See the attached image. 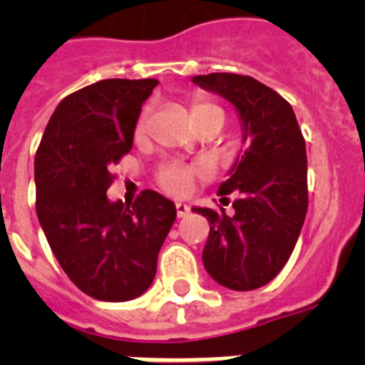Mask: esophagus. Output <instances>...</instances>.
Masks as SVG:
<instances>
[{
  "instance_id": "34e87169",
  "label": "esophagus",
  "mask_w": 365,
  "mask_h": 365,
  "mask_svg": "<svg viewBox=\"0 0 365 365\" xmlns=\"http://www.w3.org/2000/svg\"><path fill=\"white\" fill-rule=\"evenodd\" d=\"M176 214L178 217H185L189 214V206L183 202H176Z\"/></svg>"
}]
</instances>
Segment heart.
<instances>
[{"instance_id":"1","label":"heart","mask_w":365,"mask_h":365,"mask_svg":"<svg viewBox=\"0 0 365 365\" xmlns=\"http://www.w3.org/2000/svg\"><path fill=\"white\" fill-rule=\"evenodd\" d=\"M189 113H191V119L193 123H199L206 117H222L223 111L222 108L210 100L197 98L191 102L189 106ZM149 117H151V106H145L140 111L136 123H134V140L136 142H142L145 134H148V125ZM205 176V168L202 166H189V165H178V163H168V165H163L155 174V180L159 183V187L163 191L170 195H176V197H182L191 189L197 180Z\"/></svg>"}]
</instances>
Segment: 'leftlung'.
<instances>
[{"mask_svg":"<svg viewBox=\"0 0 365 365\" xmlns=\"http://www.w3.org/2000/svg\"><path fill=\"white\" fill-rule=\"evenodd\" d=\"M195 85L237 108L246 149L220 185L225 208H193L210 223L202 263L217 284L237 292L265 286L282 271L305 222L307 149L292 106L250 76H195Z\"/></svg>","mask_w":365,"mask_h":365,"instance_id":"8db88e82","label":"left lung"}]
</instances>
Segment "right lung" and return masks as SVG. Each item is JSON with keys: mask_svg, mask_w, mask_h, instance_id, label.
<instances>
[{"mask_svg": "<svg viewBox=\"0 0 365 365\" xmlns=\"http://www.w3.org/2000/svg\"><path fill=\"white\" fill-rule=\"evenodd\" d=\"M157 79H104L66 96L36 153V210L60 267L100 301L142 295L176 206L145 189L130 205L111 202L110 168L132 149L134 123Z\"/></svg>", "mask_w": 365, "mask_h": 365, "instance_id": "right-lung-1", "label": "right lung"}]
</instances>
